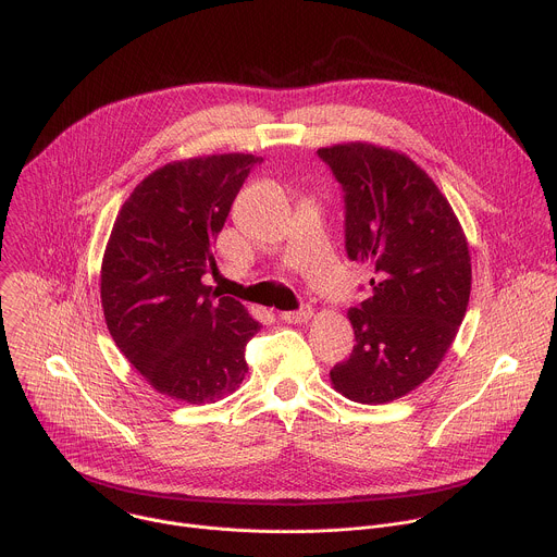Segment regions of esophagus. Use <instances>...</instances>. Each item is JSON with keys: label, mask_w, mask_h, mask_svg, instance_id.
I'll use <instances>...</instances> for the list:
<instances>
[{"label": "esophagus", "mask_w": 557, "mask_h": 557, "mask_svg": "<svg viewBox=\"0 0 557 557\" xmlns=\"http://www.w3.org/2000/svg\"><path fill=\"white\" fill-rule=\"evenodd\" d=\"M280 317H282L284 322H288V324H304V322H308L310 317H312V308L306 304L299 310H288V312H282Z\"/></svg>", "instance_id": "esophagus-1"}]
</instances>
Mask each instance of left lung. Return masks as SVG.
<instances>
[{
  "mask_svg": "<svg viewBox=\"0 0 557 557\" xmlns=\"http://www.w3.org/2000/svg\"><path fill=\"white\" fill-rule=\"evenodd\" d=\"M344 191L346 253L372 267V295L348 310L357 346L331 370L350 401L376 406L421 385L465 317V233L434 181L406 153L370 143L317 149Z\"/></svg>",
  "mask_w": 557,
  "mask_h": 557,
  "instance_id": "obj_1",
  "label": "left lung"
}]
</instances>
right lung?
Masks as SVG:
<instances>
[{"mask_svg":"<svg viewBox=\"0 0 557 557\" xmlns=\"http://www.w3.org/2000/svg\"><path fill=\"white\" fill-rule=\"evenodd\" d=\"M260 163L253 153L170 163L136 185L116 215L101 267L106 324L145 381L176 401L213 404L249 370L245 348L260 324L237 299H213L202 275Z\"/></svg>","mask_w":557,"mask_h":557,"instance_id":"1","label":"right lung"}]
</instances>
